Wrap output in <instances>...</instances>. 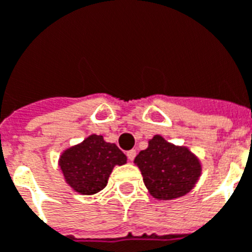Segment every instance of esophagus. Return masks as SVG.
I'll list each match as a JSON object with an SVG mask.
<instances>
[{
    "label": "esophagus",
    "instance_id": "34e87169",
    "mask_svg": "<svg viewBox=\"0 0 252 252\" xmlns=\"http://www.w3.org/2000/svg\"><path fill=\"white\" fill-rule=\"evenodd\" d=\"M126 157H128V159H129V160H133V159H135V157H136V150H129V151L126 153Z\"/></svg>",
    "mask_w": 252,
    "mask_h": 252
}]
</instances>
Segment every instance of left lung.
Masks as SVG:
<instances>
[{
    "mask_svg": "<svg viewBox=\"0 0 252 252\" xmlns=\"http://www.w3.org/2000/svg\"><path fill=\"white\" fill-rule=\"evenodd\" d=\"M144 185L157 200H174L189 193L201 175L200 159L185 146H175L155 135L148 147L137 154Z\"/></svg>",
    "mask_w": 252,
    "mask_h": 252,
    "instance_id": "left-lung-1",
    "label": "left lung"
}]
</instances>
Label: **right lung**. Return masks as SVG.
I'll list each match as a JSON object with an SVG mask.
<instances>
[{
	"instance_id": "right-lung-1",
	"label": "right lung",
	"mask_w": 252,
	"mask_h": 252,
	"mask_svg": "<svg viewBox=\"0 0 252 252\" xmlns=\"http://www.w3.org/2000/svg\"><path fill=\"white\" fill-rule=\"evenodd\" d=\"M126 163V157L115 143L101 135H90L83 142L67 148L59 158L66 184L79 194L98 193L108 184L115 166Z\"/></svg>"
}]
</instances>
